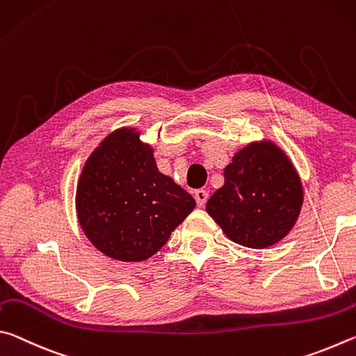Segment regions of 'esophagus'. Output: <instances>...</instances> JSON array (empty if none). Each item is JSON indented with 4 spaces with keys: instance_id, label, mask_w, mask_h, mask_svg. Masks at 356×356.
Wrapping results in <instances>:
<instances>
[{
    "instance_id": "34e87169",
    "label": "esophagus",
    "mask_w": 356,
    "mask_h": 356,
    "mask_svg": "<svg viewBox=\"0 0 356 356\" xmlns=\"http://www.w3.org/2000/svg\"><path fill=\"white\" fill-rule=\"evenodd\" d=\"M194 197H195V200H197V204H198V207L203 208V207H204V203H207V200H208V192H207V191H203V189H198V191H195Z\"/></svg>"
}]
</instances>
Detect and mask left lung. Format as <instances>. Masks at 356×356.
<instances>
[{
    "mask_svg": "<svg viewBox=\"0 0 356 356\" xmlns=\"http://www.w3.org/2000/svg\"><path fill=\"white\" fill-rule=\"evenodd\" d=\"M225 183L207 213L229 241L267 248L289 234L303 207V184L284 149L270 139L247 143L223 168Z\"/></svg>",
    "mask_w": 356,
    "mask_h": 356,
    "instance_id": "left-lung-1",
    "label": "left lung"
}]
</instances>
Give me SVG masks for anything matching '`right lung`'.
<instances>
[{
	"label": "right lung",
	"mask_w": 356,
	"mask_h": 356,
	"mask_svg": "<svg viewBox=\"0 0 356 356\" xmlns=\"http://www.w3.org/2000/svg\"><path fill=\"white\" fill-rule=\"evenodd\" d=\"M136 127H122L98 143L78 178L74 208L90 244L122 263L158 253L195 208V200L158 170L153 145Z\"/></svg>",
	"instance_id": "1"
}]
</instances>
